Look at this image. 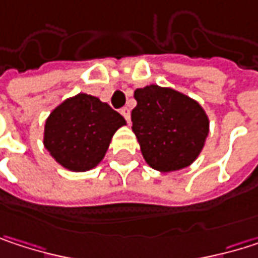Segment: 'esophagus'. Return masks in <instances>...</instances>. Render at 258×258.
I'll use <instances>...</instances> for the list:
<instances>
[{
	"mask_svg": "<svg viewBox=\"0 0 258 258\" xmlns=\"http://www.w3.org/2000/svg\"><path fill=\"white\" fill-rule=\"evenodd\" d=\"M121 115L127 119V122H130V109L128 107H122L121 109Z\"/></svg>",
	"mask_w": 258,
	"mask_h": 258,
	"instance_id": "1",
	"label": "esophagus"
}]
</instances>
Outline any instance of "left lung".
Returning a JSON list of instances; mask_svg holds the SVG:
<instances>
[{
    "mask_svg": "<svg viewBox=\"0 0 258 258\" xmlns=\"http://www.w3.org/2000/svg\"><path fill=\"white\" fill-rule=\"evenodd\" d=\"M134 98L133 131L145 161L164 173L192 164L209 134L203 107L179 91L158 85L136 89Z\"/></svg>",
    "mask_w": 258,
    "mask_h": 258,
    "instance_id": "8db88e82",
    "label": "left lung"
}]
</instances>
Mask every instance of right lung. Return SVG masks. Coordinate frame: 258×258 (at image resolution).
Here are the masks:
<instances>
[{
    "label": "right lung",
    "instance_id": "add662e5",
    "mask_svg": "<svg viewBox=\"0 0 258 258\" xmlns=\"http://www.w3.org/2000/svg\"><path fill=\"white\" fill-rule=\"evenodd\" d=\"M125 119L100 98L78 94L56 106L44 124V148L72 172H86L100 164L116 130Z\"/></svg>",
    "mask_w": 258,
    "mask_h": 258
}]
</instances>
